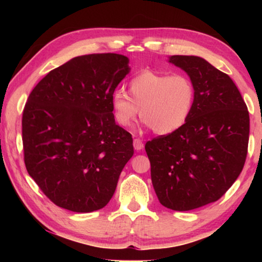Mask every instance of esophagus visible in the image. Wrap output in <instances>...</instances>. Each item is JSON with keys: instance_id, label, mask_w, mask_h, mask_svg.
<instances>
[{"instance_id": "esophagus-1", "label": "esophagus", "mask_w": 262, "mask_h": 262, "mask_svg": "<svg viewBox=\"0 0 262 262\" xmlns=\"http://www.w3.org/2000/svg\"><path fill=\"white\" fill-rule=\"evenodd\" d=\"M133 145H134L135 150L140 151V150L143 149V142H142L140 139H135L134 142H133Z\"/></svg>"}]
</instances>
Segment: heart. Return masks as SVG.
<instances>
[{"instance_id": "b5f03b06", "label": "heart", "mask_w": 262, "mask_h": 262, "mask_svg": "<svg viewBox=\"0 0 262 262\" xmlns=\"http://www.w3.org/2000/svg\"><path fill=\"white\" fill-rule=\"evenodd\" d=\"M195 96V85L187 75L143 70L128 82V95L114 92L111 105L119 126L129 127L140 108L145 127L157 135H167L188 121Z\"/></svg>"}]
</instances>
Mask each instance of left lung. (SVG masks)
<instances>
[{
    "label": "left lung",
    "instance_id": "obj_1",
    "mask_svg": "<svg viewBox=\"0 0 262 262\" xmlns=\"http://www.w3.org/2000/svg\"><path fill=\"white\" fill-rule=\"evenodd\" d=\"M196 96L188 121L172 134L145 143L159 202L177 211L193 210L221 199L245 164L250 115L229 75L193 55H172Z\"/></svg>",
    "mask_w": 262,
    "mask_h": 262
}]
</instances>
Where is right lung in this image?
<instances>
[{"label":"right lung","mask_w":262,"mask_h":262,"mask_svg":"<svg viewBox=\"0 0 262 262\" xmlns=\"http://www.w3.org/2000/svg\"><path fill=\"white\" fill-rule=\"evenodd\" d=\"M128 62L114 53L76 56L30 94L21 119L24 163L54 205L91 212L112 199L134 155L132 135L115 123L111 105Z\"/></svg>","instance_id":"right-lung-1"}]
</instances>
